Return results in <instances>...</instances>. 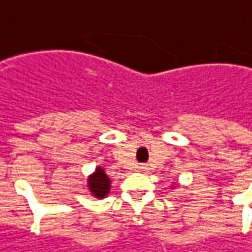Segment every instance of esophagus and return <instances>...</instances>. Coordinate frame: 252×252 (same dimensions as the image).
<instances>
[{"label": "esophagus", "mask_w": 252, "mask_h": 252, "mask_svg": "<svg viewBox=\"0 0 252 252\" xmlns=\"http://www.w3.org/2000/svg\"><path fill=\"white\" fill-rule=\"evenodd\" d=\"M138 171H141V172H145V171H147V167L145 164H141L140 167H138Z\"/></svg>", "instance_id": "1"}]
</instances>
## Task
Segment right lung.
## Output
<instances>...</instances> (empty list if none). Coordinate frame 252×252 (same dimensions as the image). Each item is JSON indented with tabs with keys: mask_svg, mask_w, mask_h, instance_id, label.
<instances>
[{
	"mask_svg": "<svg viewBox=\"0 0 252 252\" xmlns=\"http://www.w3.org/2000/svg\"><path fill=\"white\" fill-rule=\"evenodd\" d=\"M88 183H89V189L94 197L103 198L105 195H107L108 190H110V180L102 168L98 167L95 172L89 177Z\"/></svg>",
	"mask_w": 252,
	"mask_h": 252,
	"instance_id": "1",
	"label": "right lung"
}]
</instances>
